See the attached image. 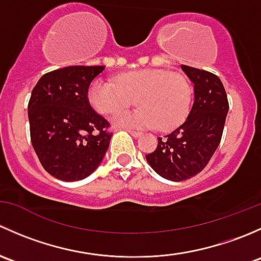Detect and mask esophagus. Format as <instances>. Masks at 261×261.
Instances as JSON below:
<instances>
[{
    "instance_id": "esophagus-1",
    "label": "esophagus",
    "mask_w": 261,
    "mask_h": 261,
    "mask_svg": "<svg viewBox=\"0 0 261 261\" xmlns=\"http://www.w3.org/2000/svg\"><path fill=\"white\" fill-rule=\"evenodd\" d=\"M128 133H130L131 134V135H133L134 136V138H139V136H140L141 135V133H140V131H135V130H131V128H128Z\"/></svg>"
}]
</instances>
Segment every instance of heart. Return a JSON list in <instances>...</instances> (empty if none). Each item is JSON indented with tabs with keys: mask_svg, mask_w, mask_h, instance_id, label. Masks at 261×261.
Returning a JSON list of instances; mask_svg holds the SVG:
<instances>
[{
	"mask_svg": "<svg viewBox=\"0 0 261 261\" xmlns=\"http://www.w3.org/2000/svg\"><path fill=\"white\" fill-rule=\"evenodd\" d=\"M91 106L102 115H115L134 103L138 110L114 117L118 127H155L169 131L186 121L191 111L192 86L180 73L141 69L125 73L115 82L98 77L87 91Z\"/></svg>",
	"mask_w": 261,
	"mask_h": 261,
	"instance_id": "heart-1",
	"label": "heart"
}]
</instances>
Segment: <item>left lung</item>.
Masks as SVG:
<instances>
[{
    "label": "left lung",
    "instance_id": "1",
    "mask_svg": "<svg viewBox=\"0 0 261 261\" xmlns=\"http://www.w3.org/2000/svg\"><path fill=\"white\" fill-rule=\"evenodd\" d=\"M194 84V102L188 117L146 155L150 167L168 180H187L206 168L220 145L228 112L225 87L216 74L180 65Z\"/></svg>",
    "mask_w": 261,
    "mask_h": 261
}]
</instances>
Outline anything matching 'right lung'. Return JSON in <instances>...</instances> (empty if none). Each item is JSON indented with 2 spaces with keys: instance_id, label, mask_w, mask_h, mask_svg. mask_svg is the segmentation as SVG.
<instances>
[{
  "instance_id": "1",
  "label": "right lung",
  "mask_w": 261,
  "mask_h": 261,
  "mask_svg": "<svg viewBox=\"0 0 261 261\" xmlns=\"http://www.w3.org/2000/svg\"><path fill=\"white\" fill-rule=\"evenodd\" d=\"M105 67H70L45 73L28 105L30 139L44 169L57 179H84L103 159L110 122L89 105L87 91Z\"/></svg>"
}]
</instances>
